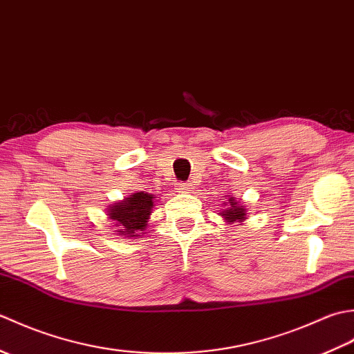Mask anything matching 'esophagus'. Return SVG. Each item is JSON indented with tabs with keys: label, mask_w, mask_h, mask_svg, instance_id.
I'll return each mask as SVG.
<instances>
[{
	"label": "esophagus",
	"mask_w": 354,
	"mask_h": 354,
	"mask_svg": "<svg viewBox=\"0 0 354 354\" xmlns=\"http://www.w3.org/2000/svg\"><path fill=\"white\" fill-rule=\"evenodd\" d=\"M178 187H179V190H183V192H185V190H189V189H190V184H185V183H179V184H178Z\"/></svg>",
	"instance_id": "esophagus-1"
}]
</instances>
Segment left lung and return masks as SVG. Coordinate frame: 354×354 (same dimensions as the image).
Wrapping results in <instances>:
<instances>
[{
    "instance_id": "1",
    "label": "left lung",
    "mask_w": 354,
    "mask_h": 354,
    "mask_svg": "<svg viewBox=\"0 0 354 354\" xmlns=\"http://www.w3.org/2000/svg\"><path fill=\"white\" fill-rule=\"evenodd\" d=\"M228 204H230V208H227L225 212H222L221 216H223L225 221H227V222H236V221L242 222L245 219V208L239 207L232 198L228 199Z\"/></svg>"
}]
</instances>
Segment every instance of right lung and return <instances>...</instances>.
Here are the masks:
<instances>
[{"label":"right lung","mask_w":354,"mask_h":354,"mask_svg":"<svg viewBox=\"0 0 354 354\" xmlns=\"http://www.w3.org/2000/svg\"><path fill=\"white\" fill-rule=\"evenodd\" d=\"M153 208V194L145 192L133 193L123 202L109 208V217L122 228V234L127 237H138L140 231L147 227V219Z\"/></svg>","instance_id":"obj_1"}]
</instances>
